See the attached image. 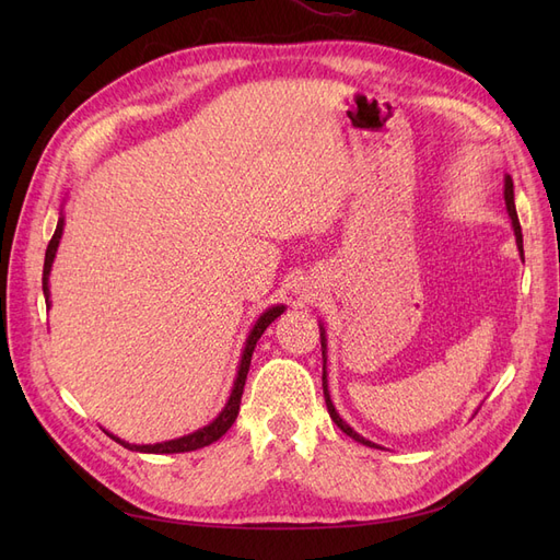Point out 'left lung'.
Returning <instances> with one entry per match:
<instances>
[{"instance_id": "left-lung-1", "label": "left lung", "mask_w": 560, "mask_h": 560, "mask_svg": "<svg viewBox=\"0 0 560 560\" xmlns=\"http://www.w3.org/2000/svg\"><path fill=\"white\" fill-rule=\"evenodd\" d=\"M504 202H506V210H510V217H512V224H514V233H516V243H518V249H521V254H523V233H521V224H518V214H516V206H514V184H512V177L506 175L504 177ZM322 336V348H327L325 346V334H319ZM322 354H325V350H322ZM322 387H325V399H327V409H329V416H331V420L336 422L338 428H341L348 436H352L354 442H360V444H364V446H376L374 442H369V439H364V436H360L358 432H354L350 425H346V422L341 420V416L336 413V409H334V404H331V399H329V393H327V374L325 371H322ZM378 448V446H376Z\"/></svg>"}]
</instances>
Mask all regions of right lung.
<instances>
[{
  "instance_id": "obj_1",
  "label": "right lung",
  "mask_w": 560,
  "mask_h": 560,
  "mask_svg": "<svg viewBox=\"0 0 560 560\" xmlns=\"http://www.w3.org/2000/svg\"><path fill=\"white\" fill-rule=\"evenodd\" d=\"M60 235H62V217L58 219V226H56V233L54 238L48 241V247H46V257H44V296L48 299V273H50V264H54V257H56V249H58V243H60ZM284 311V306H273L268 308L259 319L257 325H254V329L249 331V338H247V346L243 350V360H241V366H238V378H235L233 383V389H231V397H229V404L224 406V411L219 413L208 428H202L194 434H186L182 439H173V442H163V444H154V446H135V444H126L121 442V439L109 434L114 442H118L121 446L130 448V451H140V453H186V451H198L202 446H210L212 442H217L219 436H224L229 432V428L235 422V418H238V411H241V397H243V387H245V381H247V371H249V362H252V352H254V346H257V341L261 338V334L266 331V327L273 322L280 313Z\"/></svg>"
}]
</instances>
